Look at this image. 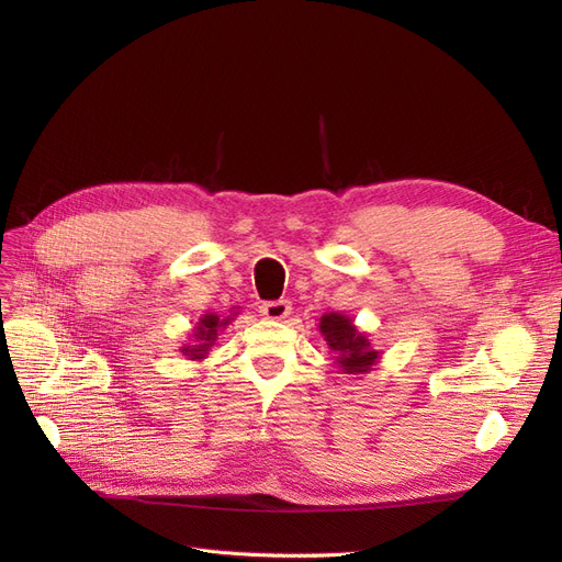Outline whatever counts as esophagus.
<instances>
[{
  "label": "esophagus",
  "mask_w": 562,
  "mask_h": 562,
  "mask_svg": "<svg viewBox=\"0 0 562 562\" xmlns=\"http://www.w3.org/2000/svg\"><path fill=\"white\" fill-rule=\"evenodd\" d=\"M291 310H293L291 300H274V302H262L260 314L265 318H271V321H281V318L291 314Z\"/></svg>",
  "instance_id": "34e87169"
}]
</instances>
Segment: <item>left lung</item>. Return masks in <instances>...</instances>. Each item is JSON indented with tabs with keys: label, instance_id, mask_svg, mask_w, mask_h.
<instances>
[{
	"label": "left lung",
	"instance_id": "1",
	"mask_svg": "<svg viewBox=\"0 0 562 562\" xmlns=\"http://www.w3.org/2000/svg\"><path fill=\"white\" fill-rule=\"evenodd\" d=\"M321 333L328 347L337 353L335 359L347 372H368L378 361V351L370 349L368 339L353 328L351 318L342 314H326L321 318Z\"/></svg>",
	"mask_w": 562,
	"mask_h": 562
}]
</instances>
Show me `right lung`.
<instances>
[{
	"label": "right lung",
	"mask_w": 562,
	"mask_h": 562,
	"mask_svg": "<svg viewBox=\"0 0 562 562\" xmlns=\"http://www.w3.org/2000/svg\"><path fill=\"white\" fill-rule=\"evenodd\" d=\"M227 321H229V318H220V316H215V314H206V316H203V318L199 321V328H196V335H194L199 345L187 347V349H182V351L190 353L192 359H201V356L206 353V349L213 345V339H215V335H217V328L227 326Z\"/></svg>",
	"instance_id": "right-lung-1"
}]
</instances>
